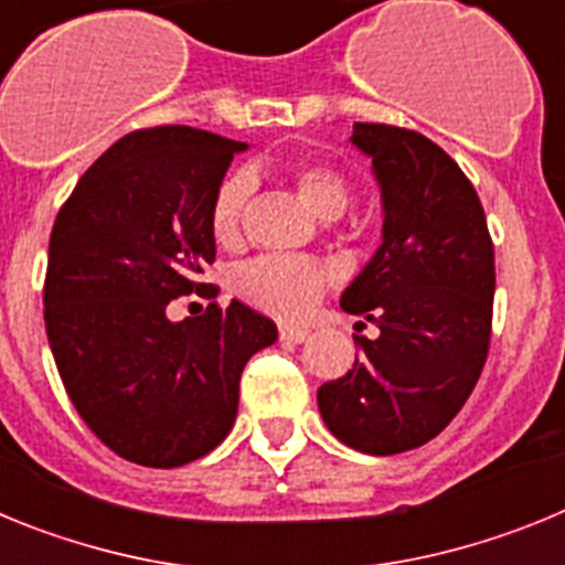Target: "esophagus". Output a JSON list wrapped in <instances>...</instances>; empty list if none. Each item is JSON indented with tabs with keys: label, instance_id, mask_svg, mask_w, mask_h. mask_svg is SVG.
I'll return each mask as SVG.
<instances>
[{
	"label": "esophagus",
	"instance_id": "1",
	"mask_svg": "<svg viewBox=\"0 0 565 565\" xmlns=\"http://www.w3.org/2000/svg\"><path fill=\"white\" fill-rule=\"evenodd\" d=\"M308 328H299V326H279V339L288 344H299L308 339Z\"/></svg>",
	"mask_w": 565,
	"mask_h": 565
}]
</instances>
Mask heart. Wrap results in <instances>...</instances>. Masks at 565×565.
Returning <instances> with one entry per match:
<instances>
[{"label": "heart", "instance_id": "1", "mask_svg": "<svg viewBox=\"0 0 565 565\" xmlns=\"http://www.w3.org/2000/svg\"><path fill=\"white\" fill-rule=\"evenodd\" d=\"M294 186L302 201L313 209L322 221H337L351 203V183L333 163L319 158H302L288 163ZM254 181L248 172L226 174L214 189L209 206V228L223 248H234L243 239L248 201H252ZM331 282L319 259L297 257V254H259L234 271L232 291L246 306L277 319H302Z\"/></svg>", "mask_w": 565, "mask_h": 565}]
</instances>
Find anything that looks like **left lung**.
I'll use <instances>...</instances> for the list:
<instances>
[{"label": "left lung", "instance_id": "8db88e82", "mask_svg": "<svg viewBox=\"0 0 565 565\" xmlns=\"http://www.w3.org/2000/svg\"><path fill=\"white\" fill-rule=\"evenodd\" d=\"M382 186V246L342 294L362 317L359 356L317 391L328 430L371 456L436 438L476 387L492 337L495 248L487 214L450 154L416 129L353 124ZM364 321L380 328L361 337Z\"/></svg>", "mask_w": 565, "mask_h": 565}]
</instances>
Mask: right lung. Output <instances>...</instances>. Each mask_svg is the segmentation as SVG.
<instances>
[{
	"mask_svg": "<svg viewBox=\"0 0 565 565\" xmlns=\"http://www.w3.org/2000/svg\"><path fill=\"white\" fill-rule=\"evenodd\" d=\"M246 143L194 127L135 129L58 209L44 326L70 402L115 456L154 469L212 452L237 418L239 373L277 326L234 299L169 319L178 297H217L209 206Z\"/></svg>",
	"mask_w": 565,
	"mask_h": 565,
	"instance_id": "1",
	"label": "right lung"
}]
</instances>
